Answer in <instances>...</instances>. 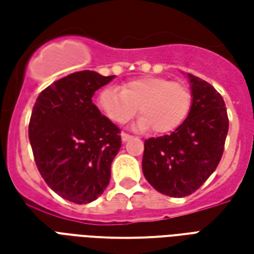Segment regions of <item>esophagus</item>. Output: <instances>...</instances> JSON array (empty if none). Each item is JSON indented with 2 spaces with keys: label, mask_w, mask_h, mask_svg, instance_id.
I'll list each match as a JSON object with an SVG mask.
<instances>
[{
  "label": "esophagus",
  "mask_w": 254,
  "mask_h": 254,
  "mask_svg": "<svg viewBox=\"0 0 254 254\" xmlns=\"http://www.w3.org/2000/svg\"><path fill=\"white\" fill-rule=\"evenodd\" d=\"M121 138H122V141L125 143V141H127L129 138H132V136H130V134H127V133H121Z\"/></svg>",
  "instance_id": "obj_1"
}]
</instances>
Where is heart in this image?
Instances as JSON below:
<instances>
[{"label": "heart", "instance_id": "obj_1", "mask_svg": "<svg viewBox=\"0 0 254 254\" xmlns=\"http://www.w3.org/2000/svg\"><path fill=\"white\" fill-rule=\"evenodd\" d=\"M193 95L182 81L145 76L122 84L121 89L107 87L98 95V106L111 122L127 124L134 114L141 117L136 129L166 134L184 125L190 114Z\"/></svg>", "mask_w": 254, "mask_h": 254}]
</instances>
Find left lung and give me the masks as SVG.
Wrapping results in <instances>:
<instances>
[{"mask_svg": "<svg viewBox=\"0 0 254 254\" xmlns=\"http://www.w3.org/2000/svg\"><path fill=\"white\" fill-rule=\"evenodd\" d=\"M193 105L181 127L144 141L143 173L160 193L185 197L207 181L222 159L229 132L226 105L212 85L188 74Z\"/></svg>", "mask_w": 254, "mask_h": 254, "instance_id": "8db88e82", "label": "left lung"}]
</instances>
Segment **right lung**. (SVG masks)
Segmentation results:
<instances>
[{"instance_id":"right-lung-1","label":"right lung","mask_w":254,"mask_h":254,"mask_svg":"<svg viewBox=\"0 0 254 254\" xmlns=\"http://www.w3.org/2000/svg\"><path fill=\"white\" fill-rule=\"evenodd\" d=\"M114 77L70 73L43 89L32 109L28 136L36 167L58 196L76 204L103 193L121 148L120 127L92 103L95 91Z\"/></svg>"}]
</instances>
